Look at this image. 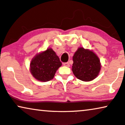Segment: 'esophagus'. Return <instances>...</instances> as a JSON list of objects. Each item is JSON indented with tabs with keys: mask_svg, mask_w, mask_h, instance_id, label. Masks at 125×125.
<instances>
[{
	"mask_svg": "<svg viewBox=\"0 0 125 125\" xmlns=\"http://www.w3.org/2000/svg\"><path fill=\"white\" fill-rule=\"evenodd\" d=\"M63 65L64 66H67V67H69V66H70V64H69V62H65V63H63Z\"/></svg>",
	"mask_w": 125,
	"mask_h": 125,
	"instance_id": "esophagus-1",
	"label": "esophagus"
}]
</instances>
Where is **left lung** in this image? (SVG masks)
I'll list each match as a JSON object with an SVG mask.
<instances>
[{"label":"left lung","instance_id":"left-lung-1","mask_svg":"<svg viewBox=\"0 0 125 125\" xmlns=\"http://www.w3.org/2000/svg\"><path fill=\"white\" fill-rule=\"evenodd\" d=\"M73 61L72 71L79 80L90 81L99 75L100 60L92 51L80 47L74 53Z\"/></svg>","mask_w":125,"mask_h":125}]
</instances>
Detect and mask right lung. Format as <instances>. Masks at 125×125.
<instances>
[{"mask_svg":"<svg viewBox=\"0 0 125 125\" xmlns=\"http://www.w3.org/2000/svg\"><path fill=\"white\" fill-rule=\"evenodd\" d=\"M62 62L56 53L51 48L38 54L31 60V72L37 80L46 82L51 80L54 77Z\"/></svg>","mask_w":125,"mask_h":125,"instance_id":"right-lung-1","label":"right lung"}]
</instances>
